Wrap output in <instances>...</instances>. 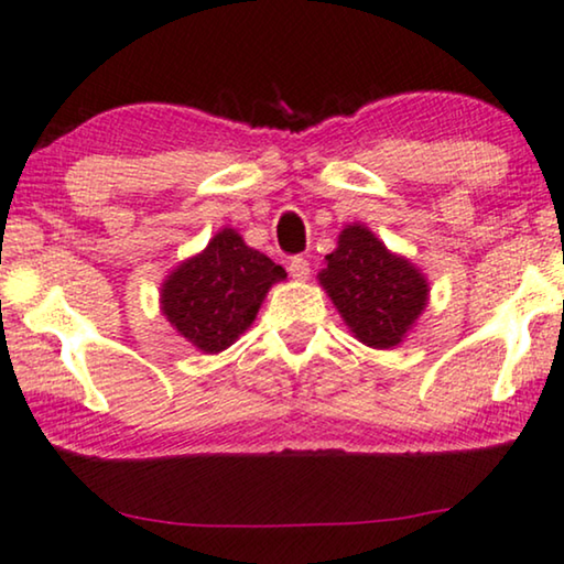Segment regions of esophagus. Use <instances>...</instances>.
<instances>
[{
	"label": "esophagus",
	"mask_w": 564,
	"mask_h": 564,
	"mask_svg": "<svg viewBox=\"0 0 564 564\" xmlns=\"http://www.w3.org/2000/svg\"><path fill=\"white\" fill-rule=\"evenodd\" d=\"M289 273L296 278V281H306L310 278V260L304 258V254H294V258L289 260Z\"/></svg>",
	"instance_id": "34e87169"
}]
</instances>
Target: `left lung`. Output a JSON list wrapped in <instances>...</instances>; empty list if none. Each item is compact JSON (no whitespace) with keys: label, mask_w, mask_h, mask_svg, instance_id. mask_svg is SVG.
<instances>
[{"label":"left lung","mask_w":564,"mask_h":564,"mask_svg":"<svg viewBox=\"0 0 564 564\" xmlns=\"http://www.w3.org/2000/svg\"><path fill=\"white\" fill-rule=\"evenodd\" d=\"M319 283L360 343L392 348L420 317L427 283L417 268L397 258L366 227L343 229L337 250L327 254Z\"/></svg>","instance_id":"8db88e82"}]
</instances>
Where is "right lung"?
I'll return each mask as SVG.
<instances>
[{
  "mask_svg": "<svg viewBox=\"0 0 564 564\" xmlns=\"http://www.w3.org/2000/svg\"><path fill=\"white\" fill-rule=\"evenodd\" d=\"M286 270L245 245L235 229L216 235L162 286V312L204 352L229 348L252 325L262 299Z\"/></svg>",
  "mask_w": 564,
  "mask_h": 564,
  "instance_id": "add662e5",
  "label": "right lung"
}]
</instances>
